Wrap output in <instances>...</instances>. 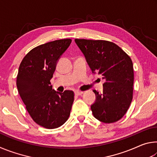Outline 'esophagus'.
I'll return each mask as SVG.
<instances>
[{
    "mask_svg": "<svg viewBox=\"0 0 157 157\" xmlns=\"http://www.w3.org/2000/svg\"><path fill=\"white\" fill-rule=\"evenodd\" d=\"M83 94V91H78V90H77V91H75V94L76 95H80Z\"/></svg>",
    "mask_w": 157,
    "mask_h": 157,
    "instance_id": "34e87169",
    "label": "esophagus"
}]
</instances>
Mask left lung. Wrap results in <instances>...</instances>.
Segmentation results:
<instances>
[{"instance_id": "1", "label": "left lung", "mask_w": 157, "mask_h": 157, "mask_svg": "<svg viewBox=\"0 0 157 157\" xmlns=\"http://www.w3.org/2000/svg\"><path fill=\"white\" fill-rule=\"evenodd\" d=\"M93 73L105 80L102 94L94 90L95 101L93 115L102 123H111L126 113L133 98L134 69L132 61L120 47L104 40L75 39Z\"/></svg>"}]
</instances>
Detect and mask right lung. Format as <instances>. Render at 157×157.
Here are the masks:
<instances>
[{"label": "right lung", "mask_w": 157, "mask_h": 157, "mask_svg": "<svg viewBox=\"0 0 157 157\" xmlns=\"http://www.w3.org/2000/svg\"><path fill=\"white\" fill-rule=\"evenodd\" d=\"M71 41L60 39L34 48L23 58L18 68V94L33 121L45 128H57L70 116L73 91L57 92L52 89L50 81L58 60Z\"/></svg>", "instance_id": "add662e5"}]
</instances>
